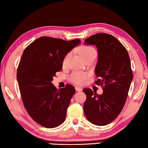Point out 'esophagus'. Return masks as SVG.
Listing matches in <instances>:
<instances>
[{
	"label": "esophagus",
	"instance_id": "1",
	"mask_svg": "<svg viewBox=\"0 0 148 148\" xmlns=\"http://www.w3.org/2000/svg\"><path fill=\"white\" fill-rule=\"evenodd\" d=\"M75 90H76V91H81V90H82V88L79 87V86H75Z\"/></svg>",
	"mask_w": 148,
	"mask_h": 148
}]
</instances>
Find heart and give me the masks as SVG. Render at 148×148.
Returning <instances> with one entry per match:
<instances>
[{"instance_id": "b5f03b06", "label": "heart", "mask_w": 148, "mask_h": 148, "mask_svg": "<svg viewBox=\"0 0 148 148\" xmlns=\"http://www.w3.org/2000/svg\"><path fill=\"white\" fill-rule=\"evenodd\" d=\"M79 51L84 60L92 58H95L97 56L96 50L94 47L90 45H82L79 49ZM70 56H71V53H68L64 56L63 60L64 65L66 64ZM86 79L87 74L83 71H74L72 73L69 77L70 81L77 84H81L84 83Z\"/></svg>"}]
</instances>
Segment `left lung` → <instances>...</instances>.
<instances>
[{
	"mask_svg": "<svg viewBox=\"0 0 148 148\" xmlns=\"http://www.w3.org/2000/svg\"><path fill=\"white\" fill-rule=\"evenodd\" d=\"M87 45H95L98 62L95 83L102 87L101 95L84 88L86 95L84 111L88 120L103 126L117 118L125 105L133 71L128 52L120 41L107 33H97L84 40Z\"/></svg>",
	"mask_w": 148,
	"mask_h": 148,
	"instance_id": "obj_1",
	"label": "left lung"
}]
</instances>
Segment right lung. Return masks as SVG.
I'll use <instances>...</instances> for the list:
<instances>
[{
	"mask_svg": "<svg viewBox=\"0 0 148 148\" xmlns=\"http://www.w3.org/2000/svg\"><path fill=\"white\" fill-rule=\"evenodd\" d=\"M80 42L42 36L23 51L17 71L21 97L29 116L44 127H56L66 119L75 88L66 84L57 90L51 82L61 71L66 54Z\"/></svg>",
	"mask_w": 148,
	"mask_h": 148,
	"instance_id": "add662e5",
	"label": "right lung"
}]
</instances>
